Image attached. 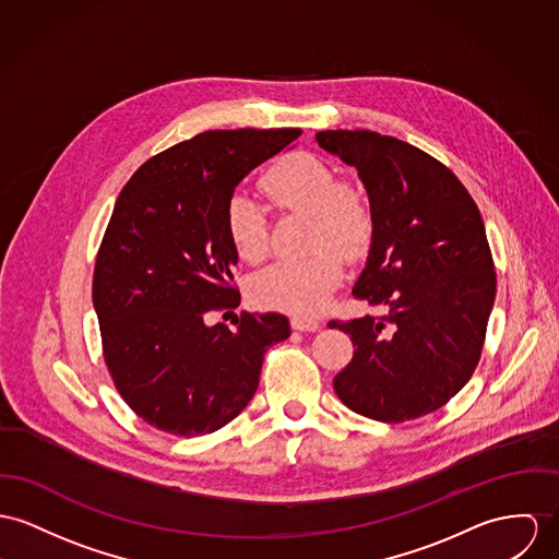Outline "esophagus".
I'll list each match as a JSON object with an SVG mask.
<instances>
[{
  "instance_id": "esophagus-1",
  "label": "esophagus",
  "mask_w": 559,
  "mask_h": 559,
  "mask_svg": "<svg viewBox=\"0 0 559 559\" xmlns=\"http://www.w3.org/2000/svg\"><path fill=\"white\" fill-rule=\"evenodd\" d=\"M292 328L298 330V332H317V330H319V321H317V319H310V317L296 314V317L292 319Z\"/></svg>"
}]
</instances>
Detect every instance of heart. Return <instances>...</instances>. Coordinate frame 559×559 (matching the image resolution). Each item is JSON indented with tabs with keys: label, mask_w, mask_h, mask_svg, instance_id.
<instances>
[{
	"label": "heart",
	"mask_w": 559,
	"mask_h": 559,
	"mask_svg": "<svg viewBox=\"0 0 559 559\" xmlns=\"http://www.w3.org/2000/svg\"><path fill=\"white\" fill-rule=\"evenodd\" d=\"M261 189L278 211L312 216L310 249L300 261H281L251 283L259 306L310 314L321 310L343 281L344 259L361 258L372 240L374 216L366 191L310 153H289L276 159L261 178ZM225 227L238 258L261 263L270 253L267 213L251 195L236 191L225 206ZM334 248L337 252H325Z\"/></svg>",
	"instance_id": "heart-1"
}]
</instances>
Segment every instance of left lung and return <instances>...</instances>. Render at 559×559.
<instances>
[{
	"mask_svg": "<svg viewBox=\"0 0 559 559\" xmlns=\"http://www.w3.org/2000/svg\"><path fill=\"white\" fill-rule=\"evenodd\" d=\"M353 166L374 216L353 296L386 314L330 321L353 359L334 389L357 415L402 424L444 406L473 377L496 298V270L471 193L421 148L368 129L319 131Z\"/></svg>",
	"mask_w": 559,
	"mask_h": 559,
	"instance_id": "1",
	"label": "left lung"
}]
</instances>
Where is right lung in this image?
I'll use <instances>...</instances> for the list:
<instances>
[{"label": "right lung", "instance_id": "1", "mask_svg": "<svg viewBox=\"0 0 559 559\" xmlns=\"http://www.w3.org/2000/svg\"><path fill=\"white\" fill-rule=\"evenodd\" d=\"M300 133L204 131L123 187L95 259L93 306L115 386L148 426L185 438L227 426L255 395L265 350L289 338L278 312H242L236 330L209 317L240 304L227 200Z\"/></svg>", "mask_w": 559, "mask_h": 559}]
</instances>
